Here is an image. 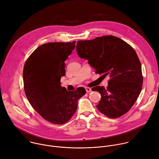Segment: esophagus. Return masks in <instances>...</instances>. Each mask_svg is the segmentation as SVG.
Here are the masks:
<instances>
[{
  "mask_svg": "<svg viewBox=\"0 0 159 159\" xmlns=\"http://www.w3.org/2000/svg\"><path fill=\"white\" fill-rule=\"evenodd\" d=\"M85 90H86V92H87V93H89V92H90L92 91V89H91V88H89V87H86V88H85Z\"/></svg>",
  "mask_w": 159,
  "mask_h": 159,
  "instance_id": "obj_1",
  "label": "esophagus"
}]
</instances>
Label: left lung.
I'll return each mask as SVG.
<instances>
[{"label": "left lung", "mask_w": 159, "mask_h": 159, "mask_svg": "<svg viewBox=\"0 0 159 159\" xmlns=\"http://www.w3.org/2000/svg\"><path fill=\"white\" fill-rule=\"evenodd\" d=\"M76 50L96 73L110 77L107 89L97 86L92 89L101 95L98 110L109 118L127 113L137 100L143 82L141 64L134 49L116 36L105 35L77 41Z\"/></svg>", "instance_id": "8db88e82"}]
</instances>
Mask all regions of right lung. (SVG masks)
I'll use <instances>...</instances> for the list:
<instances>
[{
  "instance_id": "1",
  "label": "right lung",
  "mask_w": 159,
  "mask_h": 159,
  "mask_svg": "<svg viewBox=\"0 0 159 159\" xmlns=\"http://www.w3.org/2000/svg\"><path fill=\"white\" fill-rule=\"evenodd\" d=\"M72 42H50L37 48L27 60L23 71L25 95L34 109L46 120L64 124L75 114L83 87L67 91L61 85L66 74L65 61L75 47Z\"/></svg>"
}]
</instances>
